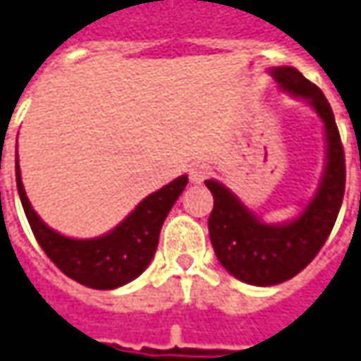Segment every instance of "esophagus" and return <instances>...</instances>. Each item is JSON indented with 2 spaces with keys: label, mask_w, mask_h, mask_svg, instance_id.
Returning a JSON list of instances; mask_svg holds the SVG:
<instances>
[{
  "label": "esophagus",
  "mask_w": 361,
  "mask_h": 361,
  "mask_svg": "<svg viewBox=\"0 0 361 361\" xmlns=\"http://www.w3.org/2000/svg\"><path fill=\"white\" fill-rule=\"evenodd\" d=\"M213 173V168L209 164H205V161H195V164H191L190 168V180L193 183H201V181H205L209 176Z\"/></svg>",
  "instance_id": "1"
}]
</instances>
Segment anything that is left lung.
<instances>
[{"mask_svg": "<svg viewBox=\"0 0 361 361\" xmlns=\"http://www.w3.org/2000/svg\"><path fill=\"white\" fill-rule=\"evenodd\" d=\"M271 73L286 92L312 104L324 122L328 149L314 200L284 225L263 223L221 183L205 181L213 193L209 237L215 255L235 279L255 286L284 283L310 264L334 227L345 190L344 146L324 92L293 67H276Z\"/></svg>", "mask_w": 361, "mask_h": 361, "instance_id": "obj_1", "label": "left lung"}]
</instances>
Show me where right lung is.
<instances>
[{"label":"right lung","mask_w":361,"mask_h":361,"mask_svg":"<svg viewBox=\"0 0 361 361\" xmlns=\"http://www.w3.org/2000/svg\"><path fill=\"white\" fill-rule=\"evenodd\" d=\"M16 178L23 212L41 249L68 279L97 290L118 288L146 271L158 249L161 225L188 185V176H181L161 190L154 191L138 203V207L116 229L102 237L68 239L49 229L33 212L23 190L17 160Z\"/></svg>","instance_id":"right-lung-1"}]
</instances>
